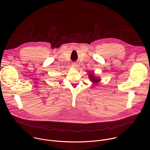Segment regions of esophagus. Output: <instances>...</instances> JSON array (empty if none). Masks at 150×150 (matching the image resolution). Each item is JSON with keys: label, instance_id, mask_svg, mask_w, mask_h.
<instances>
[{"label": "esophagus", "instance_id": "34e87169", "mask_svg": "<svg viewBox=\"0 0 150 150\" xmlns=\"http://www.w3.org/2000/svg\"><path fill=\"white\" fill-rule=\"evenodd\" d=\"M72 67L73 68H77V67H78V65H77V64H76V63H72Z\"/></svg>", "mask_w": 150, "mask_h": 150}]
</instances>
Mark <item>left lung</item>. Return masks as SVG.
Masks as SVG:
<instances>
[{"label": "left lung", "mask_w": 150, "mask_h": 150, "mask_svg": "<svg viewBox=\"0 0 150 150\" xmlns=\"http://www.w3.org/2000/svg\"><path fill=\"white\" fill-rule=\"evenodd\" d=\"M89 76H90V78L91 81H92L94 82H97L99 81V79H97V78L94 77L92 74L90 75Z\"/></svg>", "instance_id": "8db88e82"}]
</instances>
